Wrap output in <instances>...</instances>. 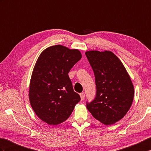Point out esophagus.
<instances>
[{
  "label": "esophagus",
  "mask_w": 151,
  "mask_h": 151,
  "mask_svg": "<svg viewBox=\"0 0 151 151\" xmlns=\"http://www.w3.org/2000/svg\"><path fill=\"white\" fill-rule=\"evenodd\" d=\"M80 98H81V100H83L84 99V98H85V94L83 93H82L80 94Z\"/></svg>",
  "instance_id": "obj_1"
}]
</instances>
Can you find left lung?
<instances>
[{
	"mask_svg": "<svg viewBox=\"0 0 151 151\" xmlns=\"http://www.w3.org/2000/svg\"><path fill=\"white\" fill-rule=\"evenodd\" d=\"M93 70L96 96L87 108L93 116L106 125L114 124L127 114L134 99L130 76L116 56L111 51L85 52Z\"/></svg>",
	"mask_w": 151,
	"mask_h": 151,
	"instance_id": "left-lung-1",
	"label": "left lung"
}]
</instances>
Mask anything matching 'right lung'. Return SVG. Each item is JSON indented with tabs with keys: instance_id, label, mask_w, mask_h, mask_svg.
Listing matches in <instances>:
<instances>
[{
	"instance_id": "right-lung-1",
	"label": "right lung",
	"mask_w": 151,
	"mask_h": 151,
	"mask_svg": "<svg viewBox=\"0 0 151 151\" xmlns=\"http://www.w3.org/2000/svg\"><path fill=\"white\" fill-rule=\"evenodd\" d=\"M81 58L79 50L61 45L47 47L38 58L29 84V101L38 117L49 125L65 121L80 100L68 73Z\"/></svg>"
}]
</instances>
